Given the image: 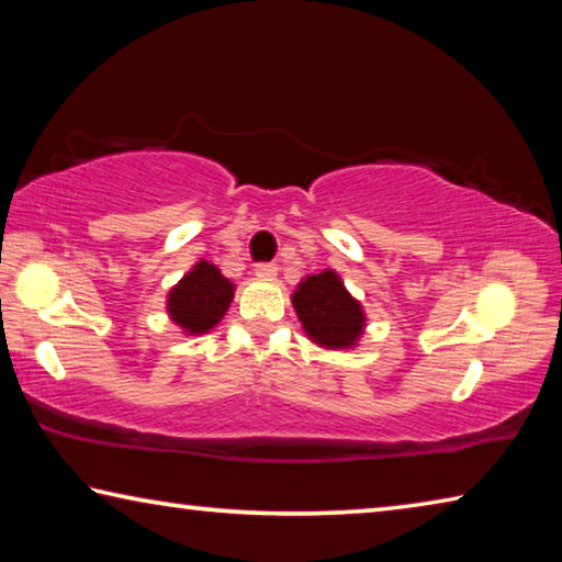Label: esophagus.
I'll use <instances>...</instances> for the list:
<instances>
[{
    "mask_svg": "<svg viewBox=\"0 0 562 562\" xmlns=\"http://www.w3.org/2000/svg\"><path fill=\"white\" fill-rule=\"evenodd\" d=\"M255 274H258L260 280H274V278H278V265H274V262L255 265Z\"/></svg>",
    "mask_w": 562,
    "mask_h": 562,
    "instance_id": "34e87169",
    "label": "esophagus"
}]
</instances>
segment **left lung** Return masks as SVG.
Listing matches in <instances>:
<instances>
[{"label": "left lung", "instance_id": "1", "mask_svg": "<svg viewBox=\"0 0 562 562\" xmlns=\"http://www.w3.org/2000/svg\"><path fill=\"white\" fill-rule=\"evenodd\" d=\"M304 335L327 349H349L364 335L367 317L335 270L307 274L292 294Z\"/></svg>", "mask_w": 562, "mask_h": 562}]
</instances>
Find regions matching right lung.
Listing matches in <instances>:
<instances>
[{"mask_svg": "<svg viewBox=\"0 0 562 562\" xmlns=\"http://www.w3.org/2000/svg\"><path fill=\"white\" fill-rule=\"evenodd\" d=\"M235 294V284L211 262H195L168 292V315L186 335H205L225 317Z\"/></svg>", "mask_w": 562, "mask_h": 562, "instance_id": "1", "label": "right lung"}]
</instances>
